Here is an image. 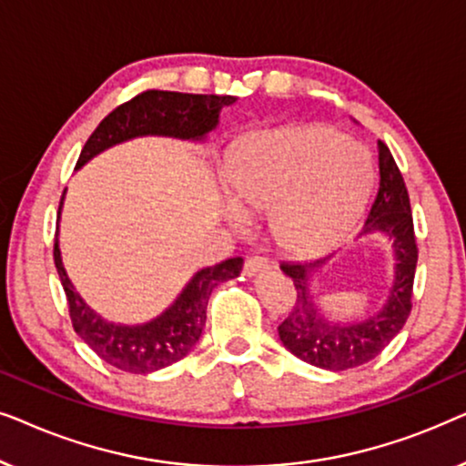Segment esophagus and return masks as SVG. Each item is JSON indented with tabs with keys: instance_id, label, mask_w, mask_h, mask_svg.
I'll return each instance as SVG.
<instances>
[{
	"instance_id": "esophagus-1",
	"label": "esophagus",
	"mask_w": 466,
	"mask_h": 466,
	"mask_svg": "<svg viewBox=\"0 0 466 466\" xmlns=\"http://www.w3.org/2000/svg\"><path fill=\"white\" fill-rule=\"evenodd\" d=\"M267 269H269V263H267V258H263V257H250V258L246 260V265H244V276L252 278V276H257V273H263Z\"/></svg>"
}]
</instances>
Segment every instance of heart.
I'll return each instance as SVG.
<instances>
[{"label": "heart", "mask_w": 466, "mask_h": 466, "mask_svg": "<svg viewBox=\"0 0 466 466\" xmlns=\"http://www.w3.org/2000/svg\"><path fill=\"white\" fill-rule=\"evenodd\" d=\"M371 187L367 150L322 125L254 133L225 169L235 225L269 214L271 239L295 257L337 244L360 218Z\"/></svg>", "instance_id": "b5f03b06"}]
</instances>
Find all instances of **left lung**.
I'll return each instance as SVG.
<instances>
[{
	"label": "left lung",
	"mask_w": 466,
	"mask_h": 466,
	"mask_svg": "<svg viewBox=\"0 0 466 466\" xmlns=\"http://www.w3.org/2000/svg\"><path fill=\"white\" fill-rule=\"evenodd\" d=\"M380 188L371 212L359 238L381 235L390 241L394 254V279L388 299L378 314L359 322H335L318 309L311 292V273L329 257L314 263H282V269L297 289L295 308L279 324L278 333L286 348L297 359L309 365L346 371L373 360L405 327L411 311L413 276H416L418 246L413 235L410 195L403 176L384 142H378Z\"/></svg>",
	"instance_id": "1"
}]
</instances>
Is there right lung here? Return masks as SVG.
<instances>
[{"instance_id": "1", "label": "right lung", "mask_w": 466, "mask_h": 466, "mask_svg": "<svg viewBox=\"0 0 466 466\" xmlns=\"http://www.w3.org/2000/svg\"><path fill=\"white\" fill-rule=\"evenodd\" d=\"M238 97L231 95H190L174 91H144L127 104L118 106L101 120L97 129L86 139L80 152L76 169L86 165L93 157L112 146L129 142L133 137L161 136L206 142L208 133L218 127L220 110L231 106ZM61 195L59 216L63 209ZM55 265L59 271L63 290L69 303V318L74 330L82 341L93 350L107 365L127 373H152L174 365L184 359L206 327V309L212 290L220 282L238 278L244 267V258H227L214 267L199 269L184 286L176 301L144 324H114L88 308L72 279L67 278L59 250V225L55 239Z\"/></svg>"}]
</instances>
